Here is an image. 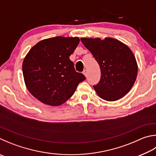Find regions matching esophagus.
Wrapping results in <instances>:
<instances>
[{
	"label": "esophagus",
	"instance_id": "34e87169",
	"mask_svg": "<svg viewBox=\"0 0 156 156\" xmlns=\"http://www.w3.org/2000/svg\"><path fill=\"white\" fill-rule=\"evenodd\" d=\"M83 74H84V76H85L86 77L87 76V72L86 69H84V70L83 71Z\"/></svg>",
	"mask_w": 156,
	"mask_h": 156
}]
</instances>
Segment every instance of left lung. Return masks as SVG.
I'll list each match as a JSON object with an SVG mask.
<instances>
[{"instance_id":"1","label":"left lung","mask_w":156,"mask_h":156,"mask_svg":"<svg viewBox=\"0 0 156 156\" xmlns=\"http://www.w3.org/2000/svg\"><path fill=\"white\" fill-rule=\"evenodd\" d=\"M80 40L100 67V82L93 86L96 93L106 101L123 98L132 89L137 76L138 66L132 50L113 38Z\"/></svg>"}]
</instances>
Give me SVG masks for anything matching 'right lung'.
Masks as SVG:
<instances>
[{"mask_svg":"<svg viewBox=\"0 0 156 156\" xmlns=\"http://www.w3.org/2000/svg\"><path fill=\"white\" fill-rule=\"evenodd\" d=\"M79 42L78 37L59 36L44 39L24 58L22 71L25 84L31 94L42 103L61 105L86 79L83 73L76 72L69 59Z\"/></svg>","mask_w":156,"mask_h":156,"instance_id":"1","label":"right lung"}]
</instances>
